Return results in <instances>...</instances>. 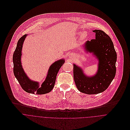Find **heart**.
Wrapping results in <instances>:
<instances>
[{
  "instance_id": "b5f03b06",
  "label": "heart",
  "mask_w": 130,
  "mask_h": 130,
  "mask_svg": "<svg viewBox=\"0 0 130 130\" xmlns=\"http://www.w3.org/2000/svg\"><path fill=\"white\" fill-rule=\"evenodd\" d=\"M87 36V33L86 32H84L82 34V35H81V38L82 39H84L85 38V37H86Z\"/></svg>"
}]
</instances>
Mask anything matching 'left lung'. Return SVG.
I'll return each mask as SVG.
<instances>
[{
	"instance_id": "obj_1",
	"label": "left lung",
	"mask_w": 130,
	"mask_h": 130,
	"mask_svg": "<svg viewBox=\"0 0 130 130\" xmlns=\"http://www.w3.org/2000/svg\"><path fill=\"white\" fill-rule=\"evenodd\" d=\"M95 39L88 40L84 45L85 51L93 53L98 59L97 73L92 76L84 74L80 67L74 64V78L75 85L80 92L88 94L105 91L114 78L116 73L117 53L110 37L101 30L93 31Z\"/></svg>"
}]
</instances>
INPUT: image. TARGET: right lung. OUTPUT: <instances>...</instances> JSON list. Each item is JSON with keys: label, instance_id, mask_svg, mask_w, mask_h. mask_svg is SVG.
<instances>
[{"label": "right lung", "instance_id": "1", "mask_svg": "<svg viewBox=\"0 0 130 130\" xmlns=\"http://www.w3.org/2000/svg\"><path fill=\"white\" fill-rule=\"evenodd\" d=\"M27 35H24L19 39L17 47L13 55V73L14 76L22 88L26 92L37 94H42L50 92L54 87L57 74L64 62L61 59L53 63L48 70L45 80L39 87L37 82L30 79L24 72L21 62V51L23 43Z\"/></svg>", "mask_w": 130, "mask_h": 130}]
</instances>
